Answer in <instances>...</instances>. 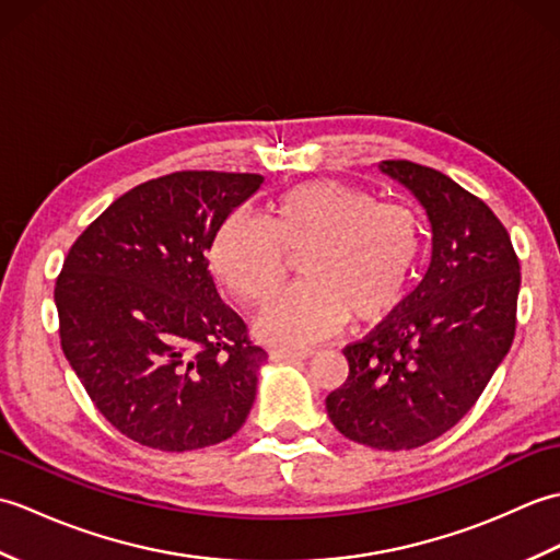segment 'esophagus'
<instances>
[{"mask_svg": "<svg viewBox=\"0 0 560 560\" xmlns=\"http://www.w3.org/2000/svg\"><path fill=\"white\" fill-rule=\"evenodd\" d=\"M313 355V349H273L271 359L279 361H305Z\"/></svg>", "mask_w": 560, "mask_h": 560, "instance_id": "34e87169", "label": "esophagus"}]
</instances>
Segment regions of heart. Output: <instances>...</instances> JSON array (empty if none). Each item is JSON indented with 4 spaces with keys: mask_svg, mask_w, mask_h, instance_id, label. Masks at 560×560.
Masks as SVG:
<instances>
[{
    "mask_svg": "<svg viewBox=\"0 0 560 560\" xmlns=\"http://www.w3.org/2000/svg\"><path fill=\"white\" fill-rule=\"evenodd\" d=\"M425 249L419 213L380 205L361 187L315 180L279 195L261 221L225 217L209 245V265L237 301L265 303L301 259L305 283L273 299L257 317V335L277 343L327 337L383 323L407 299Z\"/></svg>",
    "mask_w": 560,
    "mask_h": 560,
    "instance_id": "heart-1",
    "label": "heart"
}]
</instances>
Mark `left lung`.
I'll use <instances>...</instances> for the list:
<instances>
[{"mask_svg":"<svg viewBox=\"0 0 560 560\" xmlns=\"http://www.w3.org/2000/svg\"><path fill=\"white\" fill-rule=\"evenodd\" d=\"M433 229L423 281L371 335L349 343V377L327 397L341 435L413 450L450 431L513 347L520 259L495 213L440 171L383 161Z\"/></svg>","mask_w":560,"mask_h":560,"instance_id":"left-lung-1","label":"left lung"}]
</instances>
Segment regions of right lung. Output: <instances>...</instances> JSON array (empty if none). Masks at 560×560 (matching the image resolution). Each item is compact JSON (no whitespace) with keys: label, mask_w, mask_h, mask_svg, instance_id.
<instances>
[{"label":"right lung","mask_w":560,"mask_h":560,"mask_svg":"<svg viewBox=\"0 0 560 560\" xmlns=\"http://www.w3.org/2000/svg\"><path fill=\"white\" fill-rule=\"evenodd\" d=\"M255 173L180 171L141 183L83 231L55 283L59 341L117 431L163 452L241 431L267 351L209 271L219 223Z\"/></svg>","instance_id":"obj_1"}]
</instances>
